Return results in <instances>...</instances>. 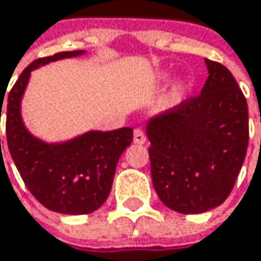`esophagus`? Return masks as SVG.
<instances>
[{
	"label": "esophagus",
	"instance_id": "1",
	"mask_svg": "<svg viewBox=\"0 0 261 261\" xmlns=\"http://www.w3.org/2000/svg\"><path fill=\"white\" fill-rule=\"evenodd\" d=\"M134 143H137V145H142V143H145L146 142V136H145V133L140 130V128H136L134 130Z\"/></svg>",
	"mask_w": 261,
	"mask_h": 261
}]
</instances>
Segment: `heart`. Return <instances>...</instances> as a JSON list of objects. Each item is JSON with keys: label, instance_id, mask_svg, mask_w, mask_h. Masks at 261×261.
<instances>
[{"label": "heart", "instance_id": "b5f03b06", "mask_svg": "<svg viewBox=\"0 0 261 261\" xmlns=\"http://www.w3.org/2000/svg\"><path fill=\"white\" fill-rule=\"evenodd\" d=\"M180 92H181V89H180V87H177V89H175V92H174V95H175V96H178V95H180Z\"/></svg>", "mask_w": 261, "mask_h": 261}]
</instances>
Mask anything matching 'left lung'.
Masks as SVG:
<instances>
[{
  "instance_id": "left-lung-1",
  "label": "left lung",
  "mask_w": 261,
  "mask_h": 261,
  "mask_svg": "<svg viewBox=\"0 0 261 261\" xmlns=\"http://www.w3.org/2000/svg\"><path fill=\"white\" fill-rule=\"evenodd\" d=\"M208 79L199 95L148 122L151 177L162 202L184 215L221 205L243 165L248 104L233 74L205 59Z\"/></svg>"
}]
</instances>
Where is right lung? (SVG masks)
Segmentation results:
<instances>
[{"instance_id":"right-lung-1","label":"right lung","mask_w":261,"mask_h":261,"mask_svg":"<svg viewBox=\"0 0 261 261\" xmlns=\"http://www.w3.org/2000/svg\"><path fill=\"white\" fill-rule=\"evenodd\" d=\"M83 53L81 49L63 51L30 63L10 89L6 110L7 146L27 189L42 205L63 215H87L104 204L112 189L118 160L133 142L130 127L89 131L59 145L43 143L25 130L19 104L30 72L39 65ZM4 95L6 92L0 98V116Z\"/></svg>"}]
</instances>
